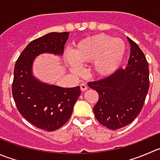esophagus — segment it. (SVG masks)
I'll return each instance as SVG.
<instances>
[{
	"label": "esophagus",
	"mask_w": 160,
	"mask_h": 160,
	"mask_svg": "<svg viewBox=\"0 0 160 160\" xmlns=\"http://www.w3.org/2000/svg\"><path fill=\"white\" fill-rule=\"evenodd\" d=\"M80 89H81V91H86V90L88 89V86H87L86 83H80Z\"/></svg>",
	"instance_id": "34e87169"
}]
</instances>
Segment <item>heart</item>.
<instances>
[{
  "mask_svg": "<svg viewBox=\"0 0 160 160\" xmlns=\"http://www.w3.org/2000/svg\"><path fill=\"white\" fill-rule=\"evenodd\" d=\"M125 52L126 46L123 41L101 33L88 37L77 43L73 52H66V58L74 73L82 72L80 65L92 62L94 73L105 77L120 66Z\"/></svg>",
  "mask_w": 160,
  "mask_h": 160,
  "instance_id": "obj_1",
  "label": "heart"
}]
</instances>
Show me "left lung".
<instances>
[{"label": "left lung", "instance_id": "8db88e82", "mask_svg": "<svg viewBox=\"0 0 160 160\" xmlns=\"http://www.w3.org/2000/svg\"><path fill=\"white\" fill-rule=\"evenodd\" d=\"M131 44L128 66L88 86L98 94L94 107L98 121L110 130L129 125L142 111L149 88V69L143 52L128 38Z\"/></svg>", "mask_w": 160, "mask_h": 160}]
</instances>
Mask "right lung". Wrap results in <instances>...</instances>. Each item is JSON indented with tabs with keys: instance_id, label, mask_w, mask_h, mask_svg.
<instances>
[{
	"instance_id": "right-lung-1",
	"label": "right lung",
	"mask_w": 160,
	"mask_h": 160,
	"mask_svg": "<svg viewBox=\"0 0 160 160\" xmlns=\"http://www.w3.org/2000/svg\"><path fill=\"white\" fill-rule=\"evenodd\" d=\"M69 32H50L31 41L17 59L12 91L20 114L33 126L46 131L59 129L72 116L80 88H63L36 80L31 68L41 53L62 55Z\"/></svg>"
}]
</instances>
